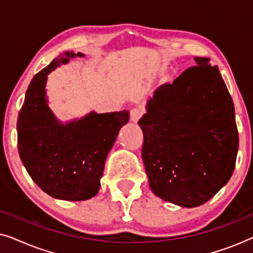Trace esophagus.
Here are the masks:
<instances>
[{
  "label": "esophagus",
  "instance_id": "esophagus-1",
  "mask_svg": "<svg viewBox=\"0 0 253 253\" xmlns=\"http://www.w3.org/2000/svg\"><path fill=\"white\" fill-rule=\"evenodd\" d=\"M141 115H143V109L141 108H132L130 110V119L134 123L138 122Z\"/></svg>",
  "mask_w": 253,
  "mask_h": 253
}]
</instances>
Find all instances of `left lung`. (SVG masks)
Masks as SVG:
<instances>
[{"instance_id": "8db88e82", "label": "left lung", "mask_w": 253, "mask_h": 253, "mask_svg": "<svg viewBox=\"0 0 253 253\" xmlns=\"http://www.w3.org/2000/svg\"><path fill=\"white\" fill-rule=\"evenodd\" d=\"M195 61L196 67L155 89L138 122L152 191L189 209L227 184L238 151L234 102L219 69L207 57Z\"/></svg>"}]
</instances>
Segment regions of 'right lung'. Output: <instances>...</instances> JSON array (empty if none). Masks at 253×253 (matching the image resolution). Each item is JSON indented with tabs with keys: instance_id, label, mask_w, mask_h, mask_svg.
I'll return each instance as SVG.
<instances>
[{
	"instance_id": "right-lung-1",
	"label": "right lung",
	"mask_w": 253,
	"mask_h": 253,
	"mask_svg": "<svg viewBox=\"0 0 253 253\" xmlns=\"http://www.w3.org/2000/svg\"><path fill=\"white\" fill-rule=\"evenodd\" d=\"M82 53L64 51L34 76L17 120L20 160L39 188L56 199L81 202L100 189L105 162L129 110L88 113L61 122L48 106V75Z\"/></svg>"
}]
</instances>
